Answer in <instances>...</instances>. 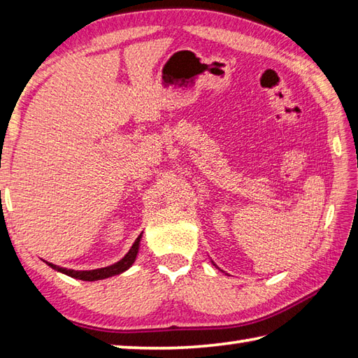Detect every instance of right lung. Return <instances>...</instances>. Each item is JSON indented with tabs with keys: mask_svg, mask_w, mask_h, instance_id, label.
<instances>
[{
	"mask_svg": "<svg viewBox=\"0 0 358 358\" xmlns=\"http://www.w3.org/2000/svg\"><path fill=\"white\" fill-rule=\"evenodd\" d=\"M140 238H141V234L138 235V238L135 240V243L132 245L131 250L121 258L120 262H117L115 264L108 266V268H100V269H92V271H73V269H66V268H59V266H55L52 263H48L49 266H52L53 269H57L59 272L66 273V275L73 277V278H78L83 281H95V280H103V278H109L112 275H118V273L124 272L126 269H129L132 266V263L135 262L136 254H138V248H140Z\"/></svg>",
	"mask_w": 358,
	"mask_h": 358,
	"instance_id": "1",
	"label": "right lung"
}]
</instances>
